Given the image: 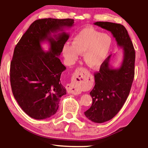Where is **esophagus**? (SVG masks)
Listing matches in <instances>:
<instances>
[{"instance_id": "obj_1", "label": "esophagus", "mask_w": 148, "mask_h": 148, "mask_svg": "<svg viewBox=\"0 0 148 148\" xmlns=\"http://www.w3.org/2000/svg\"><path fill=\"white\" fill-rule=\"evenodd\" d=\"M86 80V76L84 74V70L78 69L74 72L73 79L71 84L67 85V90L70 93L73 95H79L81 93L82 86H84Z\"/></svg>"}]
</instances>
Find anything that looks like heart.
Instances as JSON below:
<instances>
[{
    "instance_id": "b5f03b06",
    "label": "heart",
    "mask_w": 148,
    "mask_h": 148,
    "mask_svg": "<svg viewBox=\"0 0 148 148\" xmlns=\"http://www.w3.org/2000/svg\"><path fill=\"white\" fill-rule=\"evenodd\" d=\"M72 45H64L62 53L69 63L76 61L79 55L84 54L87 66L95 68L106 59L111 47L112 40L106 34L92 28H86L79 32L72 40Z\"/></svg>"
}]
</instances>
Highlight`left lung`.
<instances>
[{"label": "left lung", "instance_id": "8db88e82", "mask_svg": "<svg viewBox=\"0 0 148 148\" xmlns=\"http://www.w3.org/2000/svg\"><path fill=\"white\" fill-rule=\"evenodd\" d=\"M95 25L112 32L117 45L123 50V59L118 69L110 64V55L95 72V87L90 92L92 103L84 112L92 122L109 121L118 113L128 97L134 77L135 51L127 29L121 24L97 21Z\"/></svg>", "mask_w": 148, "mask_h": 148}]
</instances>
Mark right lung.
I'll return each instance as SVG.
<instances>
[{"label": "right lung", "instance_id": "right-lung-1", "mask_svg": "<svg viewBox=\"0 0 148 148\" xmlns=\"http://www.w3.org/2000/svg\"><path fill=\"white\" fill-rule=\"evenodd\" d=\"M72 19L46 18L34 21L15 47L10 63V84L14 98L32 118L44 119L56 113L60 99L66 91L60 79L66 67L59 56L69 38L64 27L74 25ZM62 31L58 35L51 33ZM50 47L45 52L42 42Z\"/></svg>", "mask_w": 148, "mask_h": 148}]
</instances>
